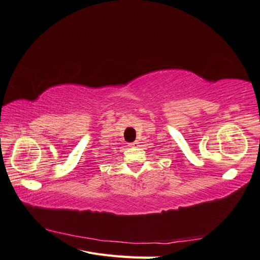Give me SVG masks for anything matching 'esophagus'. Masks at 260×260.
I'll list each match as a JSON object with an SVG mask.
<instances>
[{
    "label": "esophagus",
    "mask_w": 260,
    "mask_h": 260,
    "mask_svg": "<svg viewBox=\"0 0 260 260\" xmlns=\"http://www.w3.org/2000/svg\"><path fill=\"white\" fill-rule=\"evenodd\" d=\"M131 147H137L138 145H139V142H138V141H136V142H132V143H130L129 144Z\"/></svg>",
    "instance_id": "1"
}]
</instances>
